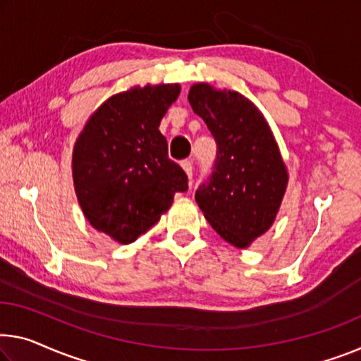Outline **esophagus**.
Returning <instances> with one entry per match:
<instances>
[{
    "label": "esophagus",
    "instance_id": "esophagus-1",
    "mask_svg": "<svg viewBox=\"0 0 361 361\" xmlns=\"http://www.w3.org/2000/svg\"><path fill=\"white\" fill-rule=\"evenodd\" d=\"M182 169L185 171V174L188 179H192V174H193V166H192V161H188V159H184V161L180 163ZM190 187H192V182H190Z\"/></svg>",
    "mask_w": 361,
    "mask_h": 361
}]
</instances>
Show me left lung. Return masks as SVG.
<instances>
[{
    "mask_svg": "<svg viewBox=\"0 0 361 361\" xmlns=\"http://www.w3.org/2000/svg\"><path fill=\"white\" fill-rule=\"evenodd\" d=\"M188 103L216 145L214 171L195 200L204 219L237 248H247L273 226L289 173L269 124L250 99L234 90L193 84Z\"/></svg>",
    "mask_w": 361,
    "mask_h": 361,
    "instance_id": "1",
    "label": "left lung"
}]
</instances>
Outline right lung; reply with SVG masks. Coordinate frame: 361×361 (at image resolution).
I'll return each mask as SVG.
<instances>
[{
  "label": "right lung",
  "mask_w": 361,
  "mask_h": 361,
  "mask_svg": "<svg viewBox=\"0 0 361 361\" xmlns=\"http://www.w3.org/2000/svg\"><path fill=\"white\" fill-rule=\"evenodd\" d=\"M179 84L130 87L99 104L77 137L72 179L85 219L118 243L135 242L171 208L187 176L159 132Z\"/></svg>",
  "instance_id": "add662e5"
}]
</instances>
